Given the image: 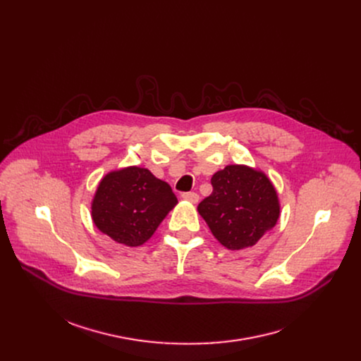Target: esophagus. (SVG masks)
I'll return each instance as SVG.
<instances>
[{
    "label": "esophagus",
    "instance_id": "obj_1",
    "mask_svg": "<svg viewBox=\"0 0 361 361\" xmlns=\"http://www.w3.org/2000/svg\"><path fill=\"white\" fill-rule=\"evenodd\" d=\"M181 197L184 198V200H187V201H190V202H192V204H195V202H198V194L197 192H192V191H190V192H183L181 194Z\"/></svg>",
    "mask_w": 361,
    "mask_h": 361
}]
</instances>
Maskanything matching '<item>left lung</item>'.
<instances>
[{
  "instance_id": "obj_1",
  "label": "left lung",
  "mask_w": 361,
  "mask_h": 361,
  "mask_svg": "<svg viewBox=\"0 0 361 361\" xmlns=\"http://www.w3.org/2000/svg\"><path fill=\"white\" fill-rule=\"evenodd\" d=\"M213 192L198 213L228 250L254 245L280 217L276 188L266 174L247 166H227L212 177Z\"/></svg>"
}]
</instances>
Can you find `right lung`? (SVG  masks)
<instances>
[{
	"instance_id": "add662e5",
	"label": "right lung",
	"mask_w": 361,
	"mask_h": 361,
	"mask_svg": "<svg viewBox=\"0 0 361 361\" xmlns=\"http://www.w3.org/2000/svg\"><path fill=\"white\" fill-rule=\"evenodd\" d=\"M177 204L171 187L147 169L128 167L101 180L91 205L99 231L137 247L145 243Z\"/></svg>"
}]
</instances>
